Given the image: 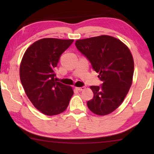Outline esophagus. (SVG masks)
Instances as JSON below:
<instances>
[{
    "label": "esophagus",
    "mask_w": 154,
    "mask_h": 154,
    "mask_svg": "<svg viewBox=\"0 0 154 154\" xmlns=\"http://www.w3.org/2000/svg\"><path fill=\"white\" fill-rule=\"evenodd\" d=\"M85 87L84 86H83V87H80V88H75V89H76L77 90H79V91H83V90H85Z\"/></svg>",
    "instance_id": "obj_1"
}]
</instances>
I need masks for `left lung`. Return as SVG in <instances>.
Masks as SVG:
<instances>
[{
    "label": "left lung",
    "instance_id": "1",
    "mask_svg": "<svg viewBox=\"0 0 154 154\" xmlns=\"http://www.w3.org/2000/svg\"><path fill=\"white\" fill-rule=\"evenodd\" d=\"M75 45L102 81L100 86L90 87L94 96L87 102L88 107L97 115L113 112L132 85L134 61L130 50L120 40L109 35L78 40Z\"/></svg>",
    "mask_w": 154,
    "mask_h": 154
}]
</instances>
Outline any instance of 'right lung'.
Returning a JSON list of instances; mask_svg holds the SVG:
<instances>
[{
    "label": "right lung",
    "mask_w": 154,
    "mask_h": 154,
    "mask_svg": "<svg viewBox=\"0 0 154 154\" xmlns=\"http://www.w3.org/2000/svg\"><path fill=\"white\" fill-rule=\"evenodd\" d=\"M73 40L43 38L26 50L20 64L22 85L38 110L47 116L60 114L68 106L72 88L57 81L54 69Z\"/></svg>",
    "instance_id": "right-lung-1"
}]
</instances>
